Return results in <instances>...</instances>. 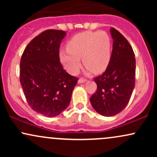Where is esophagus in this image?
I'll return each instance as SVG.
<instances>
[{
    "label": "esophagus",
    "instance_id": "34e87169",
    "mask_svg": "<svg viewBox=\"0 0 157 157\" xmlns=\"http://www.w3.org/2000/svg\"><path fill=\"white\" fill-rule=\"evenodd\" d=\"M86 82V80H85V79H80V80L77 81V83L81 84V83H84V82Z\"/></svg>",
    "mask_w": 157,
    "mask_h": 157
}]
</instances>
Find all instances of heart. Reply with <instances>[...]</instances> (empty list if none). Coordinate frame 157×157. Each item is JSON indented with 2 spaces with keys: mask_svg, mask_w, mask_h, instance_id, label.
I'll list each match as a JSON object with an SVG mask.
<instances>
[{
  "mask_svg": "<svg viewBox=\"0 0 157 157\" xmlns=\"http://www.w3.org/2000/svg\"><path fill=\"white\" fill-rule=\"evenodd\" d=\"M111 41L105 32H85L77 34L68 41L67 49L60 51V60L65 69L76 75L81 66V60L88 72L101 73L111 60Z\"/></svg>",
  "mask_w": 157,
  "mask_h": 157,
  "instance_id": "1",
  "label": "heart"
}]
</instances>
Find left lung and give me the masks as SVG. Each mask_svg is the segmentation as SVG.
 Returning a JSON list of instances; mask_svg holds the SVG:
<instances>
[{
	"mask_svg": "<svg viewBox=\"0 0 157 157\" xmlns=\"http://www.w3.org/2000/svg\"><path fill=\"white\" fill-rule=\"evenodd\" d=\"M113 49L105 71L94 79L97 90L90 99L94 109L104 117H113L128 103L135 85L136 60L128 41L111 27Z\"/></svg>",
	"mask_w": 157,
	"mask_h": 157,
	"instance_id": "obj_1",
	"label": "left lung"
}]
</instances>
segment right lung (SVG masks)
I'll return each mask as SVG.
<instances>
[{"label":"right lung","mask_w":157,"mask_h":157,"mask_svg":"<svg viewBox=\"0 0 157 157\" xmlns=\"http://www.w3.org/2000/svg\"><path fill=\"white\" fill-rule=\"evenodd\" d=\"M66 35L62 30L42 32L28 44L20 63V82L29 105L48 117L67 109L78 80L60 63L59 48Z\"/></svg>","instance_id":"1"}]
</instances>
